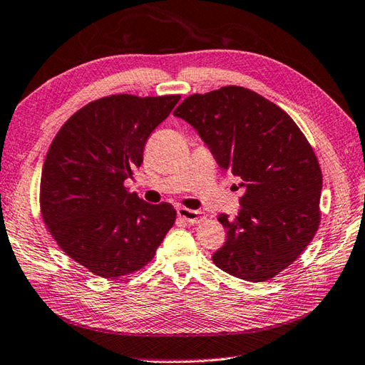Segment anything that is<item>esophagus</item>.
Listing matches in <instances>:
<instances>
[{
    "instance_id": "34e87169",
    "label": "esophagus",
    "mask_w": 365,
    "mask_h": 365,
    "mask_svg": "<svg viewBox=\"0 0 365 365\" xmlns=\"http://www.w3.org/2000/svg\"><path fill=\"white\" fill-rule=\"evenodd\" d=\"M176 212L181 219L189 222V224H200V222H203L206 219L205 212L197 211V210H189V207H182V206L178 207Z\"/></svg>"
}]
</instances>
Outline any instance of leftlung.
I'll return each instance as SVG.
<instances>
[{
    "instance_id": "obj_1",
    "label": "left lung",
    "mask_w": 365,
    "mask_h": 365,
    "mask_svg": "<svg viewBox=\"0 0 365 365\" xmlns=\"http://www.w3.org/2000/svg\"><path fill=\"white\" fill-rule=\"evenodd\" d=\"M210 148L219 167L241 178V211L219 222L227 241L214 264L264 282L299 257L322 219L323 176L306 135L287 111L242 86L192 94L175 110Z\"/></svg>"
}]
</instances>
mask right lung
Instances as JSON below:
<instances>
[{"label": "right lung", "mask_w": 365, "mask_h": 365, "mask_svg": "<svg viewBox=\"0 0 365 365\" xmlns=\"http://www.w3.org/2000/svg\"><path fill=\"white\" fill-rule=\"evenodd\" d=\"M180 99L107 96L76 111L51 141L41 176L42 219L61 250L96 276L140 271L175 224L172 205L146 203L124 181Z\"/></svg>", "instance_id": "obj_1"}]
</instances>
